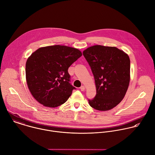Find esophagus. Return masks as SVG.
<instances>
[{
	"mask_svg": "<svg viewBox=\"0 0 155 155\" xmlns=\"http://www.w3.org/2000/svg\"><path fill=\"white\" fill-rule=\"evenodd\" d=\"M80 89V90H81V91H84L85 90V87H84V86H81Z\"/></svg>",
	"mask_w": 155,
	"mask_h": 155,
	"instance_id": "34e87169",
	"label": "esophagus"
}]
</instances>
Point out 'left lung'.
I'll use <instances>...</instances> for the list:
<instances>
[{
  "mask_svg": "<svg viewBox=\"0 0 155 155\" xmlns=\"http://www.w3.org/2000/svg\"><path fill=\"white\" fill-rule=\"evenodd\" d=\"M94 77L97 94L88 99L90 106L106 111L124 98L130 82V61L124 51L116 47L95 45L83 52Z\"/></svg>",
  "mask_w": 155,
  "mask_h": 155,
  "instance_id": "left-lung-1",
  "label": "left lung"
}]
</instances>
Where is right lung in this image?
<instances>
[{
	"mask_svg": "<svg viewBox=\"0 0 155 155\" xmlns=\"http://www.w3.org/2000/svg\"><path fill=\"white\" fill-rule=\"evenodd\" d=\"M82 55L80 51L54 45L38 49L26 63V79L34 98L44 106L64 103L76 88L70 83L68 68Z\"/></svg>",
	"mask_w": 155,
	"mask_h": 155,
	"instance_id": "right-lung-1",
	"label": "right lung"
}]
</instances>
